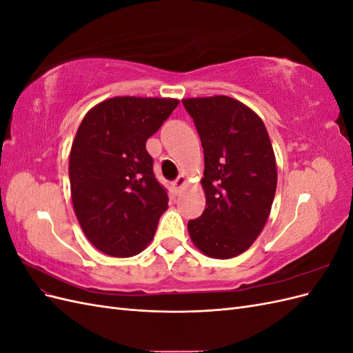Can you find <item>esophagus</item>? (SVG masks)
<instances>
[{"mask_svg": "<svg viewBox=\"0 0 353 353\" xmlns=\"http://www.w3.org/2000/svg\"><path fill=\"white\" fill-rule=\"evenodd\" d=\"M185 184H187V178L184 175H179L172 183V187H174L175 191H179Z\"/></svg>", "mask_w": 353, "mask_h": 353, "instance_id": "esophagus-1", "label": "esophagus"}]
</instances>
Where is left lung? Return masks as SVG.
Returning a JSON list of instances; mask_svg holds the SVG:
<instances>
[{"label":"left lung","mask_w":353,"mask_h":353,"mask_svg":"<svg viewBox=\"0 0 353 353\" xmlns=\"http://www.w3.org/2000/svg\"><path fill=\"white\" fill-rule=\"evenodd\" d=\"M205 153L201 187L206 209L188 221L196 248L209 258L230 259L248 250L270 216L276 190V163L261 117L241 101L184 99Z\"/></svg>","instance_id":"1"}]
</instances>
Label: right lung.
<instances>
[{
    "label": "right lung",
    "instance_id": "1",
    "mask_svg": "<svg viewBox=\"0 0 353 353\" xmlns=\"http://www.w3.org/2000/svg\"><path fill=\"white\" fill-rule=\"evenodd\" d=\"M178 103L113 97L82 119L69 157L70 193L85 237L100 252L130 258L153 240L169 199L145 143Z\"/></svg>",
    "mask_w": 353,
    "mask_h": 353
}]
</instances>
